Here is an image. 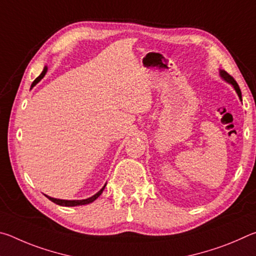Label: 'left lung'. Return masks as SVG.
<instances>
[{"mask_svg":"<svg viewBox=\"0 0 256 256\" xmlns=\"http://www.w3.org/2000/svg\"><path fill=\"white\" fill-rule=\"evenodd\" d=\"M220 74H222V76L224 78V80L228 81L229 84H232L234 86V88H235L236 92L238 94V96H240V98L242 99V92H240V86H238L236 80L234 79V78H232L230 74H228V73H227L226 71H220Z\"/></svg>","mask_w":256,"mask_h":256,"instance_id":"obj_1","label":"left lung"}]
</instances>
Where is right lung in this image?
Segmentation results:
<instances>
[{
	"label": "right lung",
	"instance_id": "right-lung-1",
	"mask_svg": "<svg viewBox=\"0 0 256 256\" xmlns=\"http://www.w3.org/2000/svg\"><path fill=\"white\" fill-rule=\"evenodd\" d=\"M46 71H47V68H44V70H42V72L40 73V76H38V78H36V79H34V81L32 82V86H36V84H38V82H40L42 79V78H44V76L46 74ZM105 186H104V188L100 190H99L98 193L94 194V196H92V198H86V200H72V201H68V200H60V198H50V196H47V198H50L52 202H54V203H56V204H58V206H84V204H88V203H92V201L96 200V198L102 193V190H104V188H105Z\"/></svg>",
	"mask_w": 256,
	"mask_h": 256
}]
</instances>
